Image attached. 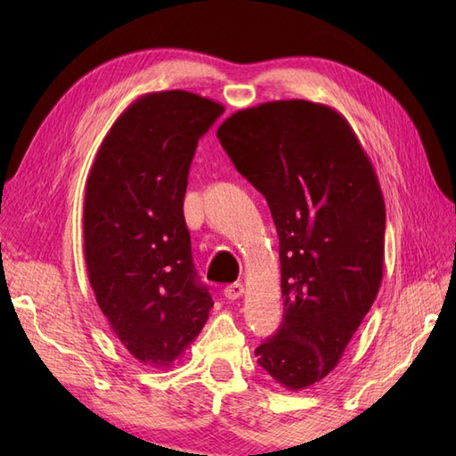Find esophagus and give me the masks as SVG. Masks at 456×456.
I'll return each mask as SVG.
<instances>
[{"mask_svg":"<svg viewBox=\"0 0 456 456\" xmlns=\"http://www.w3.org/2000/svg\"><path fill=\"white\" fill-rule=\"evenodd\" d=\"M243 293H245V289H243L241 283H232V285H228V287L224 289V297H226L228 300H238Z\"/></svg>","mask_w":456,"mask_h":456,"instance_id":"1","label":"esophagus"}]
</instances>
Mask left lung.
Wrapping results in <instances>:
<instances>
[{"label":"left lung","instance_id":"left-lung-1","mask_svg":"<svg viewBox=\"0 0 456 456\" xmlns=\"http://www.w3.org/2000/svg\"><path fill=\"white\" fill-rule=\"evenodd\" d=\"M216 136L266 198L280 238L283 323L255 350L258 365L305 390L337 367L380 289L377 173L346 118L310 101L240 110Z\"/></svg>","mask_w":456,"mask_h":456}]
</instances>
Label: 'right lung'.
<instances>
[{
    "mask_svg": "<svg viewBox=\"0 0 456 456\" xmlns=\"http://www.w3.org/2000/svg\"><path fill=\"white\" fill-rule=\"evenodd\" d=\"M223 112L181 89L142 94L110 127L87 176L89 283L114 335L151 367H171L213 308L183 203L198 141Z\"/></svg>",
    "mask_w": 456,
    "mask_h": 456,
    "instance_id": "right-lung-1",
    "label": "right lung"
}]
</instances>
